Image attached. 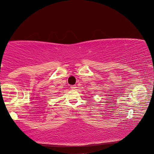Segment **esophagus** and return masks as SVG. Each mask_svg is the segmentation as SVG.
<instances>
[{
	"instance_id": "obj_1",
	"label": "esophagus",
	"mask_w": 154,
	"mask_h": 154,
	"mask_svg": "<svg viewBox=\"0 0 154 154\" xmlns=\"http://www.w3.org/2000/svg\"><path fill=\"white\" fill-rule=\"evenodd\" d=\"M71 89H75V88H76V85H71Z\"/></svg>"
}]
</instances>
